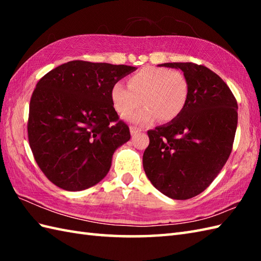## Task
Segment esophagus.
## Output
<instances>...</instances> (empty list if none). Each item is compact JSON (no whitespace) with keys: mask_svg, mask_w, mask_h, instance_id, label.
<instances>
[{"mask_svg":"<svg viewBox=\"0 0 261 261\" xmlns=\"http://www.w3.org/2000/svg\"><path fill=\"white\" fill-rule=\"evenodd\" d=\"M141 130H139L138 129V127H136V126H130V132H131V136H135V135H137V134H139Z\"/></svg>","mask_w":261,"mask_h":261,"instance_id":"34e87169","label":"esophagus"}]
</instances>
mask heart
<instances>
[{"instance_id":"1","label":"heart","mask_w":261,"mask_h":261,"mask_svg":"<svg viewBox=\"0 0 261 261\" xmlns=\"http://www.w3.org/2000/svg\"><path fill=\"white\" fill-rule=\"evenodd\" d=\"M125 87L115 82L111 87V101L121 116L130 115L142 104L146 108L131 116L137 124H149L160 118L164 122L173 121L187 103L190 84L179 70L147 66L127 79Z\"/></svg>"}]
</instances>
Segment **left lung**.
<instances>
[{
  "label": "left lung",
  "mask_w": 261,
  "mask_h": 261,
  "mask_svg": "<svg viewBox=\"0 0 261 261\" xmlns=\"http://www.w3.org/2000/svg\"><path fill=\"white\" fill-rule=\"evenodd\" d=\"M160 66L184 71L190 95L176 119L148 131L143 169L166 196L188 199L206 190L229 159L238 125V104L223 80L203 65Z\"/></svg>",
  "instance_id": "8db88e82"
}]
</instances>
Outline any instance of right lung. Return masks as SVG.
I'll list each match as a JSON object with an SVG mask.
<instances>
[{
	"label": "right lung",
	"instance_id": "1",
	"mask_svg": "<svg viewBox=\"0 0 261 261\" xmlns=\"http://www.w3.org/2000/svg\"><path fill=\"white\" fill-rule=\"evenodd\" d=\"M135 70L126 65L73 60L37 83L28 139L39 168L53 184L76 192L107 176L115 149L131 137L113 108L111 87Z\"/></svg>",
	"mask_w": 261,
	"mask_h": 261
}]
</instances>
